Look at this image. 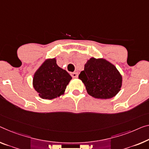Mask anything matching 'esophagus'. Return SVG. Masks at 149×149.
<instances>
[{
  "label": "esophagus",
  "mask_w": 149,
  "mask_h": 149,
  "mask_svg": "<svg viewBox=\"0 0 149 149\" xmlns=\"http://www.w3.org/2000/svg\"><path fill=\"white\" fill-rule=\"evenodd\" d=\"M71 76L73 78H77L78 77V73L77 72H72L71 73Z\"/></svg>",
  "instance_id": "34e87169"
}]
</instances>
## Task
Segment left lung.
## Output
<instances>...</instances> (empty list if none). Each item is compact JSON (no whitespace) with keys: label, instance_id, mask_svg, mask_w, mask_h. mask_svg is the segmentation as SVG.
I'll list each match as a JSON object with an SVG mask.
<instances>
[{"label":"left lung","instance_id":"1","mask_svg":"<svg viewBox=\"0 0 149 149\" xmlns=\"http://www.w3.org/2000/svg\"><path fill=\"white\" fill-rule=\"evenodd\" d=\"M79 77L88 95L97 98L107 99L114 97L122 85V77L116 68L102 58L88 60Z\"/></svg>","mask_w":149,"mask_h":149}]
</instances>
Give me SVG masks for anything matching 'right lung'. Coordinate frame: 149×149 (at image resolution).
Masks as SVG:
<instances>
[{"label":"right lung","instance_id":"obj_1","mask_svg":"<svg viewBox=\"0 0 149 149\" xmlns=\"http://www.w3.org/2000/svg\"><path fill=\"white\" fill-rule=\"evenodd\" d=\"M72 77L56 65L55 58L46 61L35 72L33 86L44 99H53L65 92Z\"/></svg>","mask_w":149,"mask_h":149}]
</instances>
